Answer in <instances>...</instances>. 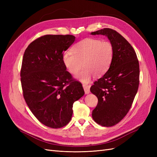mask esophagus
I'll use <instances>...</instances> for the list:
<instances>
[{
	"label": "esophagus",
	"instance_id": "esophagus-1",
	"mask_svg": "<svg viewBox=\"0 0 157 157\" xmlns=\"http://www.w3.org/2000/svg\"><path fill=\"white\" fill-rule=\"evenodd\" d=\"M82 86L84 88V92H85V94H88L90 92V85H88V84H83Z\"/></svg>",
	"mask_w": 157,
	"mask_h": 157
}]
</instances>
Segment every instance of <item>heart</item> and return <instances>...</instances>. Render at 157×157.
<instances>
[{
    "instance_id": "b5f03b06",
    "label": "heart",
    "mask_w": 157,
    "mask_h": 157,
    "mask_svg": "<svg viewBox=\"0 0 157 157\" xmlns=\"http://www.w3.org/2000/svg\"><path fill=\"white\" fill-rule=\"evenodd\" d=\"M72 52H66L62 56V61L69 72L77 75L80 81L87 83L93 75L99 77L108 70L113 58V46L109 42H102L97 39L88 38L76 44Z\"/></svg>"
}]
</instances>
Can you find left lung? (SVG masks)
Masks as SVG:
<instances>
[{"mask_svg": "<svg viewBox=\"0 0 157 157\" xmlns=\"http://www.w3.org/2000/svg\"><path fill=\"white\" fill-rule=\"evenodd\" d=\"M91 35L106 36L114 49L108 71L90 88L98 99L92 111L93 119L98 124L109 127L119 122L132 106L139 86V61L133 47L116 31L104 28Z\"/></svg>", "mask_w": 157, "mask_h": 157, "instance_id": "1", "label": "left lung"}]
</instances>
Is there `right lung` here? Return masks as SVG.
Listing matches in <instances>:
<instances>
[{
  "label": "right lung",
  "instance_id": "add662e5",
  "mask_svg": "<svg viewBox=\"0 0 157 157\" xmlns=\"http://www.w3.org/2000/svg\"><path fill=\"white\" fill-rule=\"evenodd\" d=\"M75 40L70 35H44L32 42L23 54V97L33 115L50 128L67 125L74 102L84 94L82 84L72 79L62 61L63 53Z\"/></svg>",
  "mask_w": 157,
  "mask_h": 157
}]
</instances>
